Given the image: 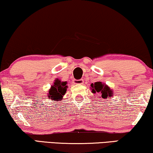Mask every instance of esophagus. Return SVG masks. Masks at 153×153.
<instances>
[{
  "label": "esophagus",
  "mask_w": 153,
  "mask_h": 153,
  "mask_svg": "<svg viewBox=\"0 0 153 153\" xmlns=\"http://www.w3.org/2000/svg\"><path fill=\"white\" fill-rule=\"evenodd\" d=\"M83 79H79V80H77V79H74V81H73V83L74 84H83Z\"/></svg>",
  "instance_id": "obj_1"
}]
</instances>
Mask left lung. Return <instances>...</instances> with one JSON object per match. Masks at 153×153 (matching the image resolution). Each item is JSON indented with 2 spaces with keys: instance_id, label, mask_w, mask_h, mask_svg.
I'll return each mask as SVG.
<instances>
[{
  "instance_id": "left-lung-1",
  "label": "left lung",
  "mask_w": 153,
  "mask_h": 153,
  "mask_svg": "<svg viewBox=\"0 0 153 153\" xmlns=\"http://www.w3.org/2000/svg\"><path fill=\"white\" fill-rule=\"evenodd\" d=\"M91 90L92 93L98 92L101 94V97L102 99H106L108 97H112L113 96V91L108 87L105 84L102 83L101 81L95 82L94 83L91 84Z\"/></svg>"
}]
</instances>
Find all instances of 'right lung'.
I'll list each match as a JSON object with an SVG mask.
<instances>
[{
	"instance_id": "obj_1",
	"label": "right lung",
	"mask_w": 153,
	"mask_h": 153,
	"mask_svg": "<svg viewBox=\"0 0 153 153\" xmlns=\"http://www.w3.org/2000/svg\"><path fill=\"white\" fill-rule=\"evenodd\" d=\"M66 84L67 81H61L59 79H56L54 81V84L51 86L49 93L48 94V97L52 99V101H61L67 91L68 85H66Z\"/></svg>"
}]
</instances>
